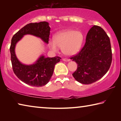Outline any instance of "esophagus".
I'll return each instance as SVG.
<instances>
[{
  "label": "esophagus",
  "instance_id": "34e87169",
  "mask_svg": "<svg viewBox=\"0 0 121 121\" xmlns=\"http://www.w3.org/2000/svg\"><path fill=\"white\" fill-rule=\"evenodd\" d=\"M62 60H63V61H65V62H68V61H70V60H69V59H65V58L62 59Z\"/></svg>",
  "mask_w": 121,
  "mask_h": 121
}]
</instances>
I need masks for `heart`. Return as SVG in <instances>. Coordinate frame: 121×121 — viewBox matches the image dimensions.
I'll return each mask as SVG.
<instances>
[{"mask_svg": "<svg viewBox=\"0 0 121 121\" xmlns=\"http://www.w3.org/2000/svg\"><path fill=\"white\" fill-rule=\"evenodd\" d=\"M83 35L79 31L68 29L60 31L54 36V40H50L49 46L54 51L61 48L67 56H73L79 52L82 45Z\"/></svg>", "mask_w": 121, "mask_h": 121, "instance_id": "b5f03b06", "label": "heart"}]
</instances>
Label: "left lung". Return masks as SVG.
<instances>
[{
    "label": "left lung",
    "instance_id": "8db88e82",
    "mask_svg": "<svg viewBox=\"0 0 121 121\" xmlns=\"http://www.w3.org/2000/svg\"><path fill=\"white\" fill-rule=\"evenodd\" d=\"M77 64L73 73L78 82L89 84L100 79L109 70L112 60L109 37L100 26H93L87 34L82 50L70 58Z\"/></svg>",
    "mask_w": 121,
    "mask_h": 121
}]
</instances>
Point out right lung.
Wrapping results in <instances>:
<instances>
[{
    "mask_svg": "<svg viewBox=\"0 0 121 121\" xmlns=\"http://www.w3.org/2000/svg\"><path fill=\"white\" fill-rule=\"evenodd\" d=\"M50 29L49 23L47 22L31 23L21 29L12 37L9 50L14 73L20 80L26 84L36 87L47 84L53 75L55 65L60 61L61 58H46L42 54L32 64H24L16 56V44L26 35L39 38L45 43L48 44Z\"/></svg>",
    "mask_w": 121,
    "mask_h": 121,
    "instance_id": "obj_1",
    "label": "right lung"
}]
</instances>
